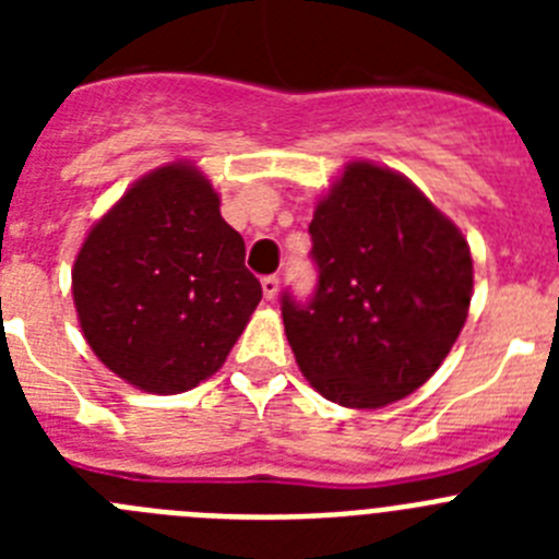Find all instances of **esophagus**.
I'll list each match as a JSON object with an SVG mask.
<instances>
[{
    "label": "esophagus",
    "mask_w": 559,
    "mask_h": 559,
    "mask_svg": "<svg viewBox=\"0 0 559 559\" xmlns=\"http://www.w3.org/2000/svg\"><path fill=\"white\" fill-rule=\"evenodd\" d=\"M260 285H263V296L271 302L276 296V290H280V280H276V276H263V283Z\"/></svg>",
    "instance_id": "1"
}]
</instances>
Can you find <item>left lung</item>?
<instances>
[{"label":"left lung","instance_id":"8db88e82","mask_svg":"<svg viewBox=\"0 0 559 559\" xmlns=\"http://www.w3.org/2000/svg\"><path fill=\"white\" fill-rule=\"evenodd\" d=\"M319 285L283 296L288 344L310 386L347 408L417 392L448 358L473 296L471 246L392 167L349 162L310 221Z\"/></svg>","mask_w":559,"mask_h":559}]
</instances>
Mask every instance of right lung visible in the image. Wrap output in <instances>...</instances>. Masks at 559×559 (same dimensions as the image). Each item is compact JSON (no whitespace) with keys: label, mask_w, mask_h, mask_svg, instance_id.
Here are the masks:
<instances>
[{"label":"right lung","mask_w":559,"mask_h":559,"mask_svg":"<svg viewBox=\"0 0 559 559\" xmlns=\"http://www.w3.org/2000/svg\"><path fill=\"white\" fill-rule=\"evenodd\" d=\"M243 257L204 173L190 162L156 167L78 251L72 299L83 338L142 392L195 389L224 367L263 299Z\"/></svg>","instance_id":"obj_1"}]
</instances>
